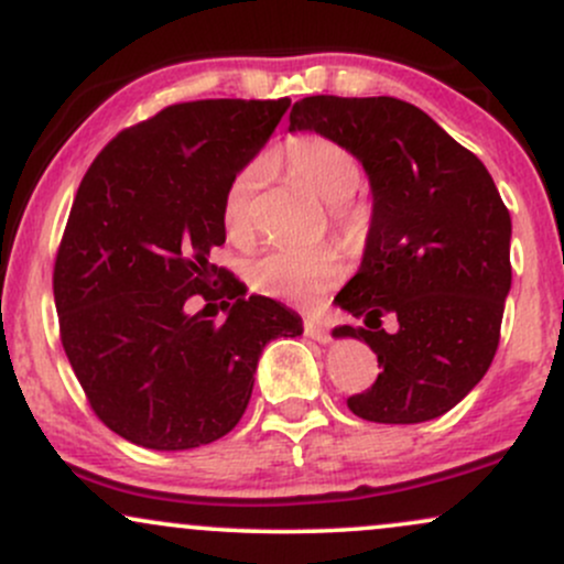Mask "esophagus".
I'll use <instances>...</instances> for the list:
<instances>
[{"label": "esophagus", "instance_id": "obj_1", "mask_svg": "<svg viewBox=\"0 0 564 564\" xmlns=\"http://www.w3.org/2000/svg\"><path fill=\"white\" fill-rule=\"evenodd\" d=\"M303 333H306L312 340H319V344H325V340L330 338L325 322L316 319V316H306V319H303Z\"/></svg>", "mask_w": 564, "mask_h": 564}]
</instances>
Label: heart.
I'll return each mask as SVG.
<instances>
[{
    "label": "heart",
    "mask_w": 564,
    "mask_h": 564,
    "mask_svg": "<svg viewBox=\"0 0 564 564\" xmlns=\"http://www.w3.org/2000/svg\"><path fill=\"white\" fill-rule=\"evenodd\" d=\"M274 162L290 181L299 183L333 205V218L349 237L362 234L367 213L351 202L362 181V167L351 149L335 138L319 132H299L284 138L276 149ZM263 181V162H248L229 181L220 205L226 237L231 242H245L252 231V207ZM344 274V256L338 248L316 250H271L250 263V284L265 295L282 301H308L319 290L330 288Z\"/></svg>",
    "instance_id": "1"
}]
</instances>
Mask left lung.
Returning a JSON list of instances; mask_svg holds the SVG:
<instances>
[{
    "label": "left lung",
    "mask_w": 564,
    "mask_h": 564,
    "mask_svg": "<svg viewBox=\"0 0 564 564\" xmlns=\"http://www.w3.org/2000/svg\"><path fill=\"white\" fill-rule=\"evenodd\" d=\"M290 130L344 143L372 188L362 265L335 295L365 325L333 335L365 340L381 372L346 404L372 423L440 419L482 381L501 340L511 218L496 183L426 111L389 95H312L293 106Z\"/></svg>",
    "instance_id": "8db88e82"
}]
</instances>
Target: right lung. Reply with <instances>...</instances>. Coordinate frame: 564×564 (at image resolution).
<instances>
[{
    "label": "right lung",
    "instance_id": "1",
    "mask_svg": "<svg viewBox=\"0 0 564 564\" xmlns=\"http://www.w3.org/2000/svg\"><path fill=\"white\" fill-rule=\"evenodd\" d=\"M288 106H164L111 138L79 183L53 269L61 344L93 413L132 445L188 451L229 434L263 346L303 333L299 314L245 299L242 282L210 263L226 242V186ZM194 297L230 316L188 315Z\"/></svg>",
    "mask_w": 564,
    "mask_h": 564
}]
</instances>
